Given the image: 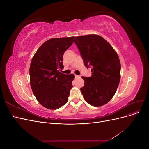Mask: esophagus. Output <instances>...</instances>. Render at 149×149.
I'll list each match as a JSON object with an SVG mask.
<instances>
[{
  "label": "esophagus",
  "instance_id": "obj_1",
  "mask_svg": "<svg viewBox=\"0 0 149 149\" xmlns=\"http://www.w3.org/2000/svg\"><path fill=\"white\" fill-rule=\"evenodd\" d=\"M79 77V75H77V74H75V78H78Z\"/></svg>",
  "mask_w": 149,
  "mask_h": 149
}]
</instances>
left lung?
Returning a JSON list of instances; mask_svg holds the SVG:
<instances>
[{
  "label": "left lung",
  "mask_w": 149,
  "mask_h": 149,
  "mask_svg": "<svg viewBox=\"0 0 149 149\" xmlns=\"http://www.w3.org/2000/svg\"><path fill=\"white\" fill-rule=\"evenodd\" d=\"M84 65L91 68L92 76L84 77L81 88L84 100L93 106L106 104L113 97L120 79V63L118 53L111 45L97 35L76 37Z\"/></svg>",
  "instance_id": "8db88e82"
}]
</instances>
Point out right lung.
I'll return each instance as SVG.
<instances>
[{
  "label": "right lung",
  "instance_id": "obj_1",
  "mask_svg": "<svg viewBox=\"0 0 149 149\" xmlns=\"http://www.w3.org/2000/svg\"><path fill=\"white\" fill-rule=\"evenodd\" d=\"M74 37L51 38L37 49L30 66V86L38 102L49 109H57L68 100L73 74L59 71L63 57L74 42Z\"/></svg>",
  "mask_w": 149,
  "mask_h": 149
}]
</instances>
